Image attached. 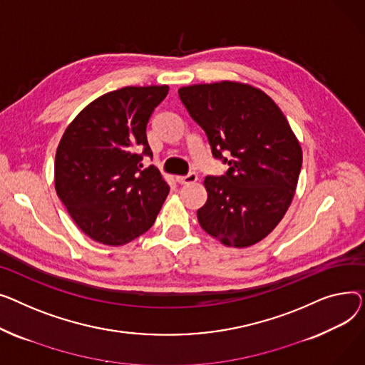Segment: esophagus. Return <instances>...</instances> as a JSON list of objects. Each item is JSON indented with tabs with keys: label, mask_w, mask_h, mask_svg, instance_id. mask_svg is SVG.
<instances>
[{
	"label": "esophagus",
	"mask_w": 365,
	"mask_h": 365,
	"mask_svg": "<svg viewBox=\"0 0 365 365\" xmlns=\"http://www.w3.org/2000/svg\"><path fill=\"white\" fill-rule=\"evenodd\" d=\"M196 181H197V175L195 173H191V174H188L185 177H177V182L181 184V185L192 184V182H196Z\"/></svg>",
	"instance_id": "34e87169"
}]
</instances>
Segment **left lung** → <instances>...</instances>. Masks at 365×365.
Masks as SVG:
<instances>
[{"mask_svg": "<svg viewBox=\"0 0 365 365\" xmlns=\"http://www.w3.org/2000/svg\"><path fill=\"white\" fill-rule=\"evenodd\" d=\"M178 94L213 158L230 165L225 175L205 178L200 227L225 246L261 242L283 220L302 168V148L286 116L262 90L235 81L188 85Z\"/></svg>", "mask_w": 365, "mask_h": 365, "instance_id": "1", "label": "left lung"}]
</instances>
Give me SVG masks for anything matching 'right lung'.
<instances>
[{
	"mask_svg": "<svg viewBox=\"0 0 365 365\" xmlns=\"http://www.w3.org/2000/svg\"><path fill=\"white\" fill-rule=\"evenodd\" d=\"M168 85L123 87L78 113L64 131L54 162L57 196L93 240L122 246L156 221L169 185L159 169H143L152 156L145 128Z\"/></svg>",
	"mask_w": 365,
	"mask_h": 365,
	"instance_id": "1",
	"label": "right lung"
}]
</instances>
